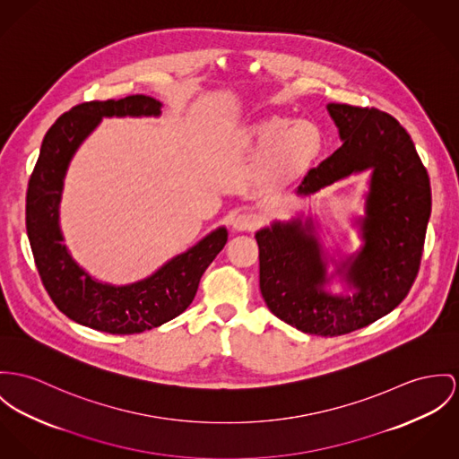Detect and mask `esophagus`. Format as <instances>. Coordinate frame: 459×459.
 I'll return each instance as SVG.
<instances>
[{"label":"esophagus","instance_id":"esophagus-1","mask_svg":"<svg viewBox=\"0 0 459 459\" xmlns=\"http://www.w3.org/2000/svg\"><path fill=\"white\" fill-rule=\"evenodd\" d=\"M258 225V216L255 212H239L234 220H232V227L239 232H247V230H253Z\"/></svg>","mask_w":459,"mask_h":459}]
</instances>
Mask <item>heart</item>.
<instances>
[{
    "label": "heart",
    "mask_w": 459,
    "mask_h": 459,
    "mask_svg": "<svg viewBox=\"0 0 459 459\" xmlns=\"http://www.w3.org/2000/svg\"><path fill=\"white\" fill-rule=\"evenodd\" d=\"M249 136L258 150L267 152L265 168L271 177L288 178L304 171L323 148V136L313 122L267 117L251 126Z\"/></svg>",
    "instance_id": "1"
}]
</instances>
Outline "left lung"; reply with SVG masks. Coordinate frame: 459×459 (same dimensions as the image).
I'll return each mask as SVG.
<instances>
[{
    "label": "left lung",
    "instance_id": "1",
    "mask_svg": "<svg viewBox=\"0 0 459 459\" xmlns=\"http://www.w3.org/2000/svg\"><path fill=\"white\" fill-rule=\"evenodd\" d=\"M342 146L313 168L299 195L370 171L365 216L358 220L363 247L339 274L353 295L325 290L326 256L311 218L274 221L255 238L260 291L274 316L311 335L335 337L391 313L418 276L431 212L429 178L407 131L377 108L326 105Z\"/></svg>",
    "mask_w": 459,
    "mask_h": 459
}]
</instances>
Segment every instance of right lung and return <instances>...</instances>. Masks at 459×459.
I'll return each mask as SVG.
<instances>
[{
  "mask_svg": "<svg viewBox=\"0 0 459 459\" xmlns=\"http://www.w3.org/2000/svg\"><path fill=\"white\" fill-rule=\"evenodd\" d=\"M160 108V101L143 94L71 108L47 131L28 183L26 229L41 282L61 313L100 332L140 333L181 315L192 304L204 271L227 243V229L218 227L146 280L126 286L96 281L65 245L59 203L78 146L103 117H159Z\"/></svg>",
  "mask_w": 459,
  "mask_h": 459,
  "instance_id": "1",
  "label": "right lung"
}]
</instances>
